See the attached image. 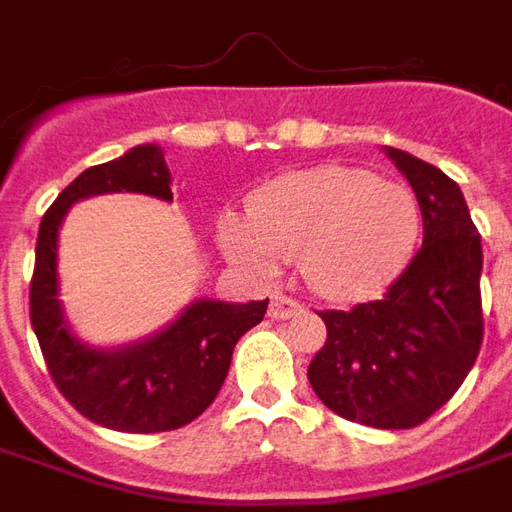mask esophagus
Wrapping results in <instances>:
<instances>
[{
    "label": "esophagus",
    "mask_w": 512,
    "mask_h": 512,
    "mask_svg": "<svg viewBox=\"0 0 512 512\" xmlns=\"http://www.w3.org/2000/svg\"><path fill=\"white\" fill-rule=\"evenodd\" d=\"M301 310H304V307H301L299 301L288 299V296H282V293L271 296V304H268V315H271L274 321H288L293 315H299Z\"/></svg>",
    "instance_id": "1"
}]
</instances>
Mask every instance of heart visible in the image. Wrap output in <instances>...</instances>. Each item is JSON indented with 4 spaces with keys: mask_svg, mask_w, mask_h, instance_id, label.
Returning <instances> with one entry per match:
<instances>
[{
    "mask_svg": "<svg viewBox=\"0 0 512 512\" xmlns=\"http://www.w3.org/2000/svg\"><path fill=\"white\" fill-rule=\"evenodd\" d=\"M419 238V202L406 183L359 167H312L274 180L249 205V222L224 216L219 244L235 266L274 274L299 260L312 293L367 296L395 277Z\"/></svg>",
    "mask_w": 512,
    "mask_h": 512,
    "instance_id": "1",
    "label": "heart"
}]
</instances>
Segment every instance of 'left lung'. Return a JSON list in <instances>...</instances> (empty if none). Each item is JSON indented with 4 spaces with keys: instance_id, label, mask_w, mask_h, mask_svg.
<instances>
[{
    "instance_id": "left-lung-1",
    "label": "left lung",
    "mask_w": 512,
    "mask_h": 512,
    "mask_svg": "<svg viewBox=\"0 0 512 512\" xmlns=\"http://www.w3.org/2000/svg\"><path fill=\"white\" fill-rule=\"evenodd\" d=\"M422 211V246L373 301L318 312L326 343L310 362L315 395L343 419L417 428L450 400L483 345V246L458 183L386 147Z\"/></svg>"
}]
</instances>
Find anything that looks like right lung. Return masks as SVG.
Returning <instances> with one entry per match:
<instances>
[{
    "mask_svg": "<svg viewBox=\"0 0 512 512\" xmlns=\"http://www.w3.org/2000/svg\"><path fill=\"white\" fill-rule=\"evenodd\" d=\"M169 169L158 145H136L126 156L84 169L60 191L40 222L29 318L54 384L82 417L123 433H164L189 425L219 395L235 343L263 321L268 299L227 304L197 299L167 329L123 348L82 343L65 321L57 279V238L73 202L136 191L172 202Z\"/></svg>",
    "mask_w": 512,
    "mask_h": 512,
    "instance_id": "right-lung-1",
    "label": "right lung"
}]
</instances>
